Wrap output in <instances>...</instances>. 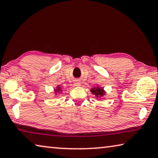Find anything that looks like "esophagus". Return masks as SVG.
<instances>
[{
  "label": "esophagus",
  "mask_w": 158,
  "mask_h": 158,
  "mask_svg": "<svg viewBox=\"0 0 158 158\" xmlns=\"http://www.w3.org/2000/svg\"><path fill=\"white\" fill-rule=\"evenodd\" d=\"M79 82H78V81H76L75 82V84H74V85H77H77H79Z\"/></svg>",
  "instance_id": "obj_1"
}]
</instances>
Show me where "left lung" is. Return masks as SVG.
<instances>
[{"label":"left lung","instance_id":"8db88e82","mask_svg":"<svg viewBox=\"0 0 158 158\" xmlns=\"http://www.w3.org/2000/svg\"><path fill=\"white\" fill-rule=\"evenodd\" d=\"M93 93V94H95V96H97V98L99 97H102V96L105 95V90H103L102 88H100V87H95L93 88V89H91L90 90Z\"/></svg>","mask_w":158,"mask_h":158}]
</instances>
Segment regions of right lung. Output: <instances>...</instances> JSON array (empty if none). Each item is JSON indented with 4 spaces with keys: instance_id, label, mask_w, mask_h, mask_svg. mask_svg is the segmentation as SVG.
<instances>
[{
    "instance_id": "add662e5",
    "label": "right lung",
    "mask_w": 158,
    "mask_h": 158,
    "mask_svg": "<svg viewBox=\"0 0 158 158\" xmlns=\"http://www.w3.org/2000/svg\"><path fill=\"white\" fill-rule=\"evenodd\" d=\"M60 86H58V87H57V89H56V90H55V92H56V93L59 92V91H60Z\"/></svg>"
}]
</instances>
